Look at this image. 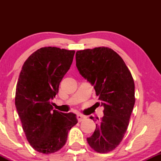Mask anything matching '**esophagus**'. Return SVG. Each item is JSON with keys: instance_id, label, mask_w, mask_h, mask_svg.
Here are the masks:
<instances>
[{"instance_id": "34e87169", "label": "esophagus", "mask_w": 161, "mask_h": 161, "mask_svg": "<svg viewBox=\"0 0 161 161\" xmlns=\"http://www.w3.org/2000/svg\"><path fill=\"white\" fill-rule=\"evenodd\" d=\"M86 119V116L84 115H82V114H78L77 115V119H78L79 122H82L84 120V119Z\"/></svg>"}]
</instances>
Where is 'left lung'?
I'll use <instances>...</instances> for the list:
<instances>
[{
  "instance_id": "obj_1",
  "label": "left lung",
  "mask_w": 161,
  "mask_h": 161,
  "mask_svg": "<svg viewBox=\"0 0 161 161\" xmlns=\"http://www.w3.org/2000/svg\"><path fill=\"white\" fill-rule=\"evenodd\" d=\"M76 67L81 75L91 83L104 107L89 138L88 145L98 153H108L123 140L135 104V84L132 74L118 53L108 47L78 51ZM92 119L96 121L93 116Z\"/></svg>"
}]
</instances>
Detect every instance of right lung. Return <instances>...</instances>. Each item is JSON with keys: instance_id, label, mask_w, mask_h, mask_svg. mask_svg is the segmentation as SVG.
<instances>
[{"instance_id": "1", "label": "right lung", "mask_w": 161, "mask_h": 161, "mask_svg": "<svg viewBox=\"0 0 161 161\" xmlns=\"http://www.w3.org/2000/svg\"><path fill=\"white\" fill-rule=\"evenodd\" d=\"M74 54L75 51L42 47L28 57L19 73L16 108L28 142L40 153L60 150L66 144L69 130L78 123L75 114L53 110L51 104Z\"/></svg>"}]
</instances>
